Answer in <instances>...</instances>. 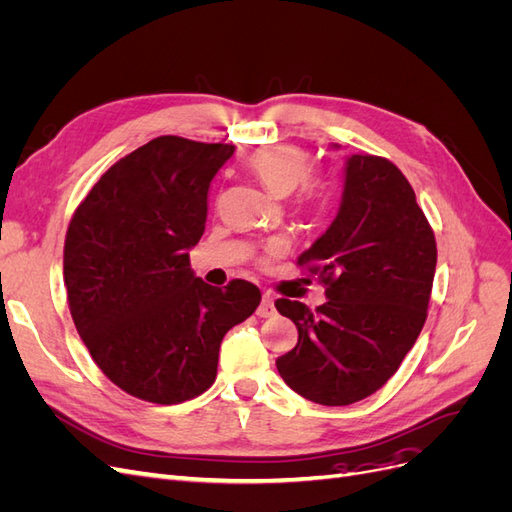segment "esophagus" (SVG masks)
I'll list each match as a JSON object with an SVG mask.
<instances>
[{
    "instance_id": "1",
    "label": "esophagus",
    "mask_w": 512,
    "mask_h": 512,
    "mask_svg": "<svg viewBox=\"0 0 512 512\" xmlns=\"http://www.w3.org/2000/svg\"><path fill=\"white\" fill-rule=\"evenodd\" d=\"M256 314H258L260 318H271V316L275 314V297H273L271 292L262 294V301H260V305H258V309H256Z\"/></svg>"
}]
</instances>
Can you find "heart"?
<instances>
[{"mask_svg": "<svg viewBox=\"0 0 512 512\" xmlns=\"http://www.w3.org/2000/svg\"><path fill=\"white\" fill-rule=\"evenodd\" d=\"M250 170L275 196L297 190V203L305 209H322L331 198V183L320 175H309L312 158L294 145H269L252 153Z\"/></svg>", "mask_w": 512, "mask_h": 512, "instance_id": "b5f03b06", "label": "heart"}]
</instances>
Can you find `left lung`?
Segmentation results:
<instances>
[{"mask_svg":"<svg viewBox=\"0 0 512 512\" xmlns=\"http://www.w3.org/2000/svg\"><path fill=\"white\" fill-rule=\"evenodd\" d=\"M436 260V237L404 173L386 158L350 156L335 220L299 256L327 303L312 312L275 301L299 331L275 361L284 382L320 406H350L382 389L427 320Z\"/></svg>","mask_w":512,"mask_h":512,"instance_id":"1","label":"left lung"}]
</instances>
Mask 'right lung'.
<instances>
[{"mask_svg": "<svg viewBox=\"0 0 512 512\" xmlns=\"http://www.w3.org/2000/svg\"><path fill=\"white\" fill-rule=\"evenodd\" d=\"M232 153L222 143L153 138L106 170L66 232L74 327L102 374L151 404L205 393L224 335L260 303L254 284L209 286L190 267L209 185Z\"/></svg>", "mask_w": 512, "mask_h": 512, "instance_id": "obj_1", "label": "right lung"}]
</instances>
